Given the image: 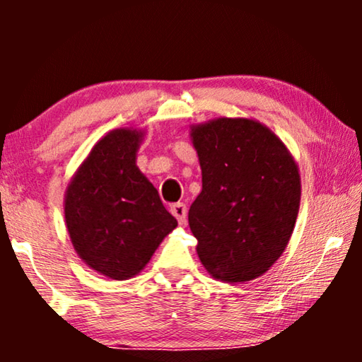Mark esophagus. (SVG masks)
Instances as JSON below:
<instances>
[{"mask_svg": "<svg viewBox=\"0 0 362 362\" xmlns=\"http://www.w3.org/2000/svg\"><path fill=\"white\" fill-rule=\"evenodd\" d=\"M171 214L176 217L177 222H180L181 226L186 224L187 221V209H186V204H182V202H176V204L171 206Z\"/></svg>", "mask_w": 362, "mask_h": 362, "instance_id": "34e87169", "label": "esophagus"}]
</instances>
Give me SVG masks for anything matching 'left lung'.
I'll return each mask as SVG.
<instances>
[{
	"mask_svg": "<svg viewBox=\"0 0 362 362\" xmlns=\"http://www.w3.org/2000/svg\"><path fill=\"white\" fill-rule=\"evenodd\" d=\"M202 191L187 221L212 279L244 284L264 275L288 245L300 209L298 165L285 143L254 118L191 125Z\"/></svg>",
	"mask_w": 362,
	"mask_h": 362,
	"instance_id": "obj_1",
	"label": "left lung"
}]
</instances>
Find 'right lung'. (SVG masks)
I'll return each instance as SVG.
<instances>
[{"mask_svg":"<svg viewBox=\"0 0 362 362\" xmlns=\"http://www.w3.org/2000/svg\"><path fill=\"white\" fill-rule=\"evenodd\" d=\"M145 130L123 127L102 136L81 163L64 196L74 250L112 280L140 274L177 221L136 166Z\"/></svg>","mask_w":362,"mask_h":362,"instance_id":"right-lung-1","label":"right lung"}]
</instances>
